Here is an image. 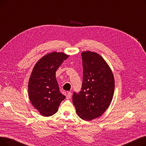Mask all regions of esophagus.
<instances>
[{
    "mask_svg": "<svg viewBox=\"0 0 146 146\" xmlns=\"http://www.w3.org/2000/svg\"><path fill=\"white\" fill-rule=\"evenodd\" d=\"M72 93L70 92H67V96H66V98L67 99H70L72 98Z\"/></svg>",
    "mask_w": 146,
    "mask_h": 146,
    "instance_id": "1",
    "label": "esophagus"
}]
</instances>
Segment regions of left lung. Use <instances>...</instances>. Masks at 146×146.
Here are the masks:
<instances>
[{
    "mask_svg": "<svg viewBox=\"0 0 146 146\" xmlns=\"http://www.w3.org/2000/svg\"><path fill=\"white\" fill-rule=\"evenodd\" d=\"M82 58V85L79 93H73V103L79 117L90 121L100 117L109 107L115 81L109 66L98 54L83 52Z\"/></svg>",
    "mask_w": 146,
    "mask_h": 146,
    "instance_id": "obj_1",
    "label": "left lung"
}]
</instances>
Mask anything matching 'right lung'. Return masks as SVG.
<instances>
[{"instance_id":"obj_1","label":"right lung","mask_w":146,"mask_h":146,"mask_svg":"<svg viewBox=\"0 0 146 146\" xmlns=\"http://www.w3.org/2000/svg\"><path fill=\"white\" fill-rule=\"evenodd\" d=\"M68 57L63 52H53L41 58L33 68L28 83V95L33 105L43 116L56 113L66 98L60 92L56 72Z\"/></svg>"}]
</instances>
